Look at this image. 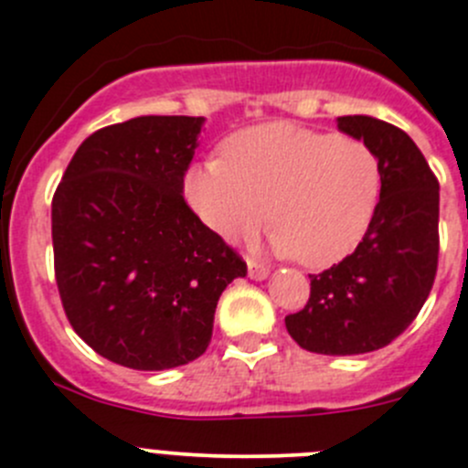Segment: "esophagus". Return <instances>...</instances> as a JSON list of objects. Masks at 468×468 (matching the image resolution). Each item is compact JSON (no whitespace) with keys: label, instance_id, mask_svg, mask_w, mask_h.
<instances>
[{"label":"esophagus","instance_id":"34e87169","mask_svg":"<svg viewBox=\"0 0 468 468\" xmlns=\"http://www.w3.org/2000/svg\"><path fill=\"white\" fill-rule=\"evenodd\" d=\"M247 270H249V277L251 279H265L270 274V270L265 265L256 263V261H247Z\"/></svg>","mask_w":468,"mask_h":468}]
</instances>
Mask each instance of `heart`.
Wrapping results in <instances>:
<instances>
[{
    "mask_svg": "<svg viewBox=\"0 0 468 468\" xmlns=\"http://www.w3.org/2000/svg\"><path fill=\"white\" fill-rule=\"evenodd\" d=\"M381 165L365 143L288 122L239 131L224 156L194 165L185 194L226 242L272 226V247L307 268L353 254L372 224Z\"/></svg>",
    "mask_w": 468,
    "mask_h": 468,
    "instance_id": "obj_1",
    "label": "heart"
}]
</instances>
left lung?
Returning a JSON list of instances; mask_svg holds the SVG:
<instances>
[{
  "label": "left lung",
  "instance_id": "8db88e82",
  "mask_svg": "<svg viewBox=\"0 0 468 468\" xmlns=\"http://www.w3.org/2000/svg\"><path fill=\"white\" fill-rule=\"evenodd\" d=\"M381 165V198L356 251L309 274L304 309L286 330L323 356H360L399 337L425 304L439 265V180L416 143L397 126L367 115L337 120Z\"/></svg>",
  "mask_w": 468,
  "mask_h": 468
}]
</instances>
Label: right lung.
Segmentation results:
<instances>
[{"instance_id":"obj_1","label":"right lung","mask_w":468,"mask_h":468,"mask_svg":"<svg viewBox=\"0 0 468 468\" xmlns=\"http://www.w3.org/2000/svg\"><path fill=\"white\" fill-rule=\"evenodd\" d=\"M203 117L145 115L82 141L52 196L55 279L78 337L161 372L203 356L242 256L185 200Z\"/></svg>"}]
</instances>
